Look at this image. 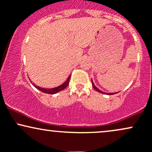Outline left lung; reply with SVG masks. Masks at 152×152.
Returning <instances> with one entry per match:
<instances>
[{
    "instance_id": "1",
    "label": "left lung",
    "mask_w": 152,
    "mask_h": 152,
    "mask_svg": "<svg viewBox=\"0 0 152 152\" xmlns=\"http://www.w3.org/2000/svg\"><path fill=\"white\" fill-rule=\"evenodd\" d=\"M91 83H92V86H93V87H94V89H95L96 91H98V92H99V93H102V94H108V95H113V94H115L116 93H108V94H106V93H104V92L103 91H100L99 89V88H97L95 86V85L94 84V83H93V81H92V79H91Z\"/></svg>"
}]
</instances>
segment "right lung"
Instances as JSON below:
<instances>
[{
    "mask_svg": "<svg viewBox=\"0 0 152 152\" xmlns=\"http://www.w3.org/2000/svg\"><path fill=\"white\" fill-rule=\"evenodd\" d=\"M71 78V76H69V78H68V79L66 80V81L64 83H63L62 85H61V86H59L58 87H56V88H41V87H38L37 86H36V85L33 84L34 86L36 87V88L38 90H40L41 91L43 92V93L45 94H56L58 93V92L61 91L65 89V88L69 86V80H70Z\"/></svg>",
    "mask_w": 152,
    "mask_h": 152,
    "instance_id": "add662e5",
    "label": "right lung"
}]
</instances>
